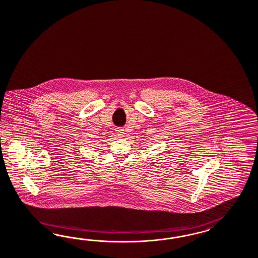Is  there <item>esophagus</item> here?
<instances>
[{"label": "esophagus", "instance_id": "1", "mask_svg": "<svg viewBox=\"0 0 258 258\" xmlns=\"http://www.w3.org/2000/svg\"><path fill=\"white\" fill-rule=\"evenodd\" d=\"M116 133H117L119 137H124V136H125V131L122 130V128H118V130H116Z\"/></svg>", "mask_w": 258, "mask_h": 258}]
</instances>
